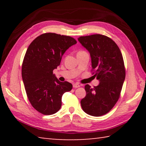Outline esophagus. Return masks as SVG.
Segmentation results:
<instances>
[{"instance_id": "esophagus-1", "label": "esophagus", "mask_w": 146, "mask_h": 146, "mask_svg": "<svg viewBox=\"0 0 146 146\" xmlns=\"http://www.w3.org/2000/svg\"><path fill=\"white\" fill-rule=\"evenodd\" d=\"M73 88H79V87H80V86L78 84H77V83H75V84H73Z\"/></svg>"}]
</instances>
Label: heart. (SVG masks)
Here are the masks:
<instances>
[{"label": "heart", "mask_w": 146, "mask_h": 146, "mask_svg": "<svg viewBox=\"0 0 146 146\" xmlns=\"http://www.w3.org/2000/svg\"><path fill=\"white\" fill-rule=\"evenodd\" d=\"M81 52H84V51H79L78 53H81Z\"/></svg>", "instance_id": "1"}]
</instances>
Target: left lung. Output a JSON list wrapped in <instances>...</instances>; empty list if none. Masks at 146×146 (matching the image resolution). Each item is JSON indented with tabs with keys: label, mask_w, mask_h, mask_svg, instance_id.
Masks as SVG:
<instances>
[{
	"label": "left lung",
	"mask_w": 146,
	"mask_h": 146,
	"mask_svg": "<svg viewBox=\"0 0 146 146\" xmlns=\"http://www.w3.org/2000/svg\"><path fill=\"white\" fill-rule=\"evenodd\" d=\"M78 40L90 53L93 76L100 82L93 88L85 86L81 106L87 114L100 117L110 111L120 97L125 77L122 55L117 44L102 35L80 36Z\"/></svg>",
	"instance_id": "8db88e82"
}]
</instances>
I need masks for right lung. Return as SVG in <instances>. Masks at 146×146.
I'll return each mask as SVG.
<instances>
[{
  "label": "right lung",
  "instance_id": "add662e5",
  "mask_svg": "<svg viewBox=\"0 0 146 146\" xmlns=\"http://www.w3.org/2000/svg\"><path fill=\"white\" fill-rule=\"evenodd\" d=\"M75 44L71 36L48 33L37 36L27 49L22 77L29 102L42 114L57 112L63 94L73 88L70 82L59 81L53 71L60 65L66 51Z\"/></svg>",
  "mask_w": 146,
  "mask_h": 146
}]
</instances>
